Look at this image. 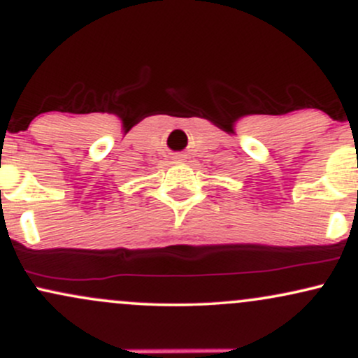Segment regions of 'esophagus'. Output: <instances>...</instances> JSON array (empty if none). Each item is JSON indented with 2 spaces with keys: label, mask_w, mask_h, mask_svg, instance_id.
Returning a JSON list of instances; mask_svg holds the SVG:
<instances>
[{
  "label": "esophagus",
  "mask_w": 358,
  "mask_h": 358,
  "mask_svg": "<svg viewBox=\"0 0 358 358\" xmlns=\"http://www.w3.org/2000/svg\"><path fill=\"white\" fill-rule=\"evenodd\" d=\"M178 162H180V158H178Z\"/></svg>",
  "instance_id": "34e87169"
}]
</instances>
